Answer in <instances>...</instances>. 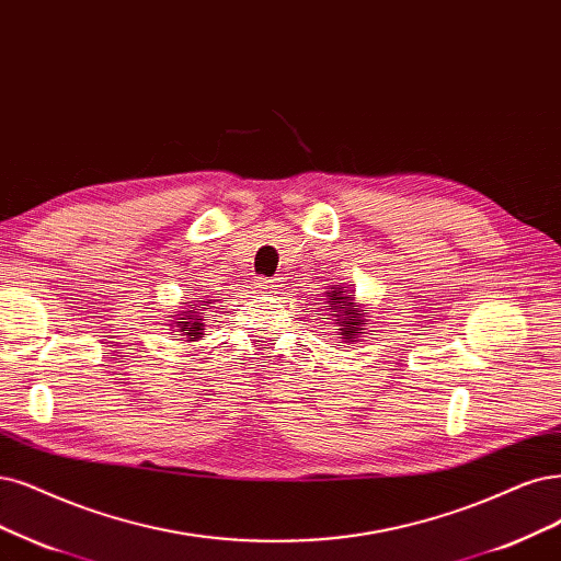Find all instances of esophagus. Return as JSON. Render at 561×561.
Returning <instances> with one entry per match:
<instances>
[{
	"label": "esophagus",
	"instance_id": "34e87169",
	"mask_svg": "<svg viewBox=\"0 0 561 561\" xmlns=\"http://www.w3.org/2000/svg\"><path fill=\"white\" fill-rule=\"evenodd\" d=\"M254 286L259 288L261 294H270V296H275V294H279L282 291V279L279 277H275V279H267V277H256L254 279Z\"/></svg>",
	"mask_w": 561,
	"mask_h": 561
}]
</instances>
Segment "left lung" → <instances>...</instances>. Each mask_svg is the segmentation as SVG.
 Returning a JSON list of instances; mask_svg holds the SVG:
<instances>
[{"label":"left lung","mask_w":561,"mask_h":561,"mask_svg":"<svg viewBox=\"0 0 561 561\" xmlns=\"http://www.w3.org/2000/svg\"><path fill=\"white\" fill-rule=\"evenodd\" d=\"M328 307L333 309L337 321V330L342 333L344 342H358V333L365 330V314L367 309H360V305L354 302V298L346 296V286H333V291L328 294Z\"/></svg>","instance_id":"1"}]
</instances>
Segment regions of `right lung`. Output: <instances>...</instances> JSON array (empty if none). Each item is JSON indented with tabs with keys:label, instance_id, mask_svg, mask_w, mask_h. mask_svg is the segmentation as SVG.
I'll list each match as a JSON object with an SVG mask.
<instances>
[{
	"label": "right lung",
	"instance_id": "right-lung-1",
	"mask_svg": "<svg viewBox=\"0 0 561 561\" xmlns=\"http://www.w3.org/2000/svg\"><path fill=\"white\" fill-rule=\"evenodd\" d=\"M203 302H205V300H196V305L186 309V312L175 314V317H178L175 328L180 330L182 335L190 337V342H196V340L203 335V330H205V328H203V319H201V314H203V309H207V307H202L201 310L197 309V307L203 305Z\"/></svg>",
	"mask_w": 561,
	"mask_h": 561
}]
</instances>
